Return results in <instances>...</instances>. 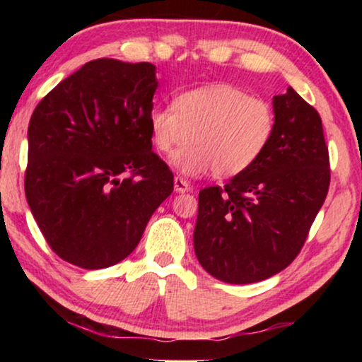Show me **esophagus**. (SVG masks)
Returning <instances> with one entry per match:
<instances>
[{"instance_id": "1", "label": "esophagus", "mask_w": 362, "mask_h": 362, "mask_svg": "<svg viewBox=\"0 0 362 362\" xmlns=\"http://www.w3.org/2000/svg\"><path fill=\"white\" fill-rule=\"evenodd\" d=\"M191 189V185L186 180H182L181 176L175 177V191L176 192H187Z\"/></svg>"}]
</instances>
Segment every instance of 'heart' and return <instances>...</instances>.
I'll return each instance as SVG.
<instances>
[{
	"mask_svg": "<svg viewBox=\"0 0 362 362\" xmlns=\"http://www.w3.org/2000/svg\"><path fill=\"white\" fill-rule=\"evenodd\" d=\"M153 145L170 155L186 135L189 143L173 156V166L186 176L207 171L232 177L249 170L270 145L275 112L265 98L230 83L177 93L173 105L155 107L148 115Z\"/></svg>",
	"mask_w": 362,
	"mask_h": 362,
	"instance_id": "b5f03b06",
	"label": "heart"
}]
</instances>
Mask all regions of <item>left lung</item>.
<instances>
[{
    "label": "left lung",
    "instance_id": "8db88e82",
    "mask_svg": "<svg viewBox=\"0 0 362 362\" xmlns=\"http://www.w3.org/2000/svg\"><path fill=\"white\" fill-rule=\"evenodd\" d=\"M275 132L249 170L199 192L194 252L207 274L254 284L300 254L329 187L320 113L293 88L274 97Z\"/></svg>",
    "mask_w": 362,
    "mask_h": 362
}]
</instances>
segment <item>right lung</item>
Listing matches in <instances>:
<instances>
[{
    "label": "right lung",
    "instance_id": "right-lung-1",
    "mask_svg": "<svg viewBox=\"0 0 362 362\" xmlns=\"http://www.w3.org/2000/svg\"><path fill=\"white\" fill-rule=\"evenodd\" d=\"M150 62L95 59L57 83L28 127V204L69 264L107 269L135 250L173 173L151 151Z\"/></svg>",
    "mask_w": 362,
    "mask_h": 362
}]
</instances>
